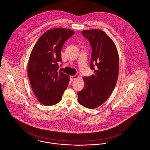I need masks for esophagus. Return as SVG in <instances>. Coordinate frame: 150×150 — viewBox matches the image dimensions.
Listing matches in <instances>:
<instances>
[{"label": "esophagus", "instance_id": "1", "mask_svg": "<svg viewBox=\"0 0 150 150\" xmlns=\"http://www.w3.org/2000/svg\"><path fill=\"white\" fill-rule=\"evenodd\" d=\"M78 77H79V76H78V75L70 76V80L71 81H74V80H75L76 78H78Z\"/></svg>", "mask_w": 150, "mask_h": 150}]
</instances>
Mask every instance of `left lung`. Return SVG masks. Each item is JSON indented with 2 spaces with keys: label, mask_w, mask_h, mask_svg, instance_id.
I'll return each mask as SVG.
<instances>
[{
  "label": "left lung",
  "mask_w": 150,
  "mask_h": 150,
  "mask_svg": "<svg viewBox=\"0 0 150 150\" xmlns=\"http://www.w3.org/2000/svg\"><path fill=\"white\" fill-rule=\"evenodd\" d=\"M92 48L90 69L94 74L84 76V87L78 92V102L93 109L103 103L114 90L119 72V56L111 39L100 30L81 31Z\"/></svg>",
  "instance_id": "1"
}]
</instances>
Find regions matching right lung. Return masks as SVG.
Segmentation results:
<instances>
[{"label":"right lung","mask_w":150,"mask_h":150,"mask_svg":"<svg viewBox=\"0 0 150 150\" xmlns=\"http://www.w3.org/2000/svg\"><path fill=\"white\" fill-rule=\"evenodd\" d=\"M75 34L72 30L53 28L38 39L31 53L27 72L38 100L50 106L59 103L67 88L69 76L58 71L61 50L65 42Z\"/></svg>","instance_id":"add662e5"}]
</instances>
